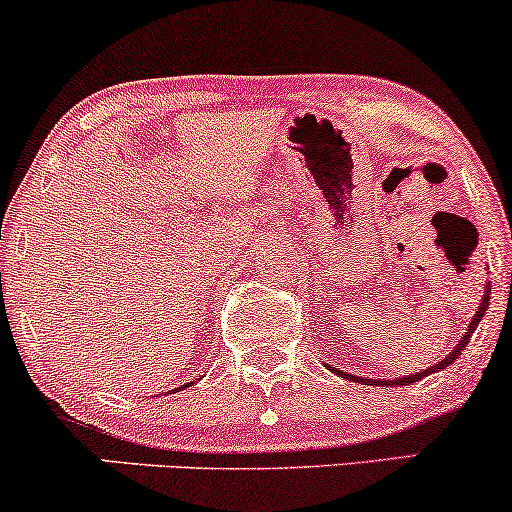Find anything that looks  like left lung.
Listing matches in <instances>:
<instances>
[{"instance_id":"1","label":"left lung","mask_w":512,"mask_h":512,"mask_svg":"<svg viewBox=\"0 0 512 512\" xmlns=\"http://www.w3.org/2000/svg\"><path fill=\"white\" fill-rule=\"evenodd\" d=\"M489 296H491V291L486 289V291H484V301L479 303V310H477V315H474V320H472V325H469V330L464 332V337L460 339V344H457L455 349H452L450 354L443 358V361L436 363V366H431V368L421 370V373H416V375H407V378H397V380H366V378H356V375H346V373H342V370H337V368H332V366H327V368H330L332 373H337V375H344V378H349V380H356V383H366V385H368V383H373V385H380V387H385V385H411V383H419V380H421V378H426V375H431V373H436V370H440V368L450 366V363L455 361V358L462 354V349H464V346L469 344V339H472V332L477 330L479 320H481V317H484L486 308H489Z\"/></svg>"}]
</instances>
